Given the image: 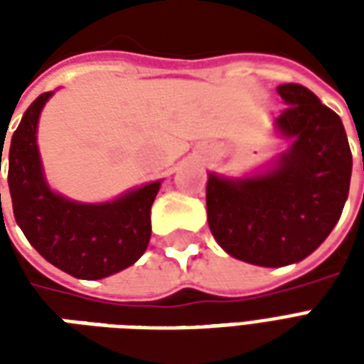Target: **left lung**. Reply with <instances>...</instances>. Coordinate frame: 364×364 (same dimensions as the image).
<instances>
[{"label": "left lung", "mask_w": 364, "mask_h": 364, "mask_svg": "<svg viewBox=\"0 0 364 364\" xmlns=\"http://www.w3.org/2000/svg\"><path fill=\"white\" fill-rule=\"evenodd\" d=\"M277 93L274 120L289 150L247 177L208 173L206 214L224 252L259 267H284L316 252L341 216L353 156L341 119L298 83Z\"/></svg>", "instance_id": "obj_1"}]
</instances>
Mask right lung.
Segmentation results:
<instances>
[{"label":"right lung","mask_w":364,"mask_h":364,"mask_svg":"<svg viewBox=\"0 0 364 364\" xmlns=\"http://www.w3.org/2000/svg\"><path fill=\"white\" fill-rule=\"evenodd\" d=\"M52 95L54 91L36 97L13 132L7 173L13 214L25 237L48 263L75 279L97 281L142 257L151 236V205L161 181L146 183L109 203H77L52 191L36 144L38 117ZM1 154L4 148L0 164Z\"/></svg>","instance_id":"1"}]
</instances>
